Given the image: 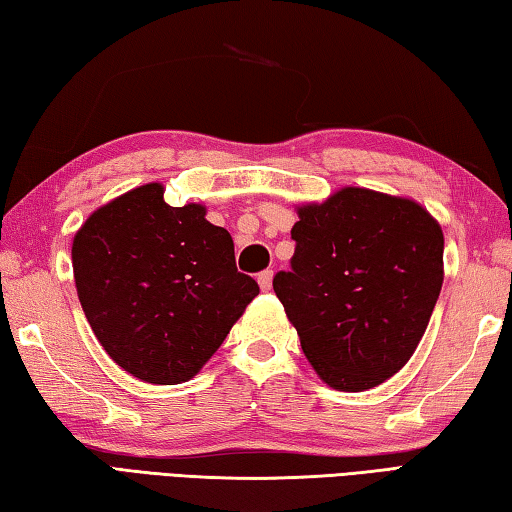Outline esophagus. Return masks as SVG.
<instances>
[{
  "label": "esophagus",
  "instance_id": "esophagus-1",
  "mask_svg": "<svg viewBox=\"0 0 512 512\" xmlns=\"http://www.w3.org/2000/svg\"><path fill=\"white\" fill-rule=\"evenodd\" d=\"M257 282H259V286H262V291H271V286H273V271H271V268H266V271L259 273Z\"/></svg>",
  "mask_w": 512,
  "mask_h": 512
}]
</instances>
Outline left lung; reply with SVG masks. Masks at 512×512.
Wrapping results in <instances>:
<instances>
[{
	"label": "left lung",
	"mask_w": 512,
	"mask_h": 512,
	"mask_svg": "<svg viewBox=\"0 0 512 512\" xmlns=\"http://www.w3.org/2000/svg\"><path fill=\"white\" fill-rule=\"evenodd\" d=\"M291 271L273 277L304 356L324 383L362 392L421 342L443 284V232L418 203L345 188L302 206Z\"/></svg>",
	"instance_id": "left-lung-1"
}]
</instances>
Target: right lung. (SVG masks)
I'll use <instances>...</instances> for the list:
<instances>
[{
    "instance_id": "right-lung-1",
    "label": "right lung",
    "mask_w": 512,
    "mask_h": 512,
    "mask_svg": "<svg viewBox=\"0 0 512 512\" xmlns=\"http://www.w3.org/2000/svg\"><path fill=\"white\" fill-rule=\"evenodd\" d=\"M87 320L116 365L154 385L190 380L259 295L206 208L147 183L91 215L71 248Z\"/></svg>"
}]
</instances>
